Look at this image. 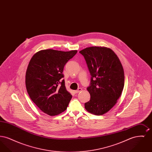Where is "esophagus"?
Here are the masks:
<instances>
[{
  "label": "esophagus",
  "instance_id": "esophagus-1",
  "mask_svg": "<svg viewBox=\"0 0 152 152\" xmlns=\"http://www.w3.org/2000/svg\"><path fill=\"white\" fill-rule=\"evenodd\" d=\"M81 91H82V89H81V88H79L77 90L74 91V93H75V94H77V93H79V92H80Z\"/></svg>",
  "mask_w": 152,
  "mask_h": 152
}]
</instances>
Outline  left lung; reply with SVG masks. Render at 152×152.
I'll return each instance as SVG.
<instances>
[{
    "mask_svg": "<svg viewBox=\"0 0 152 152\" xmlns=\"http://www.w3.org/2000/svg\"><path fill=\"white\" fill-rule=\"evenodd\" d=\"M91 76L85 108L95 115L107 113L117 102L124 86L123 66L115 53L106 47H91L79 52Z\"/></svg>",
    "mask_w": 152,
    "mask_h": 152,
    "instance_id": "obj_1",
    "label": "left lung"
}]
</instances>
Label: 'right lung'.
<instances>
[{
    "instance_id": "right-lung-1",
    "label": "right lung",
    "mask_w": 152,
    "mask_h": 152,
    "mask_svg": "<svg viewBox=\"0 0 152 152\" xmlns=\"http://www.w3.org/2000/svg\"><path fill=\"white\" fill-rule=\"evenodd\" d=\"M77 51L44 50L31 58L26 74V86L32 101L44 113L55 116L64 112L72 99L66 89L63 71Z\"/></svg>"
}]
</instances>
